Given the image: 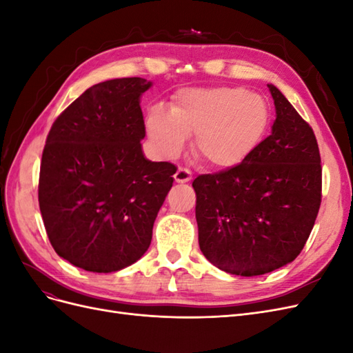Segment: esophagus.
<instances>
[{
  "label": "esophagus",
  "mask_w": 353,
  "mask_h": 353,
  "mask_svg": "<svg viewBox=\"0 0 353 353\" xmlns=\"http://www.w3.org/2000/svg\"><path fill=\"white\" fill-rule=\"evenodd\" d=\"M174 178H175L176 183L184 184V183H188V181L191 179V172H190L188 169H185V168H178Z\"/></svg>",
  "instance_id": "34e87169"
}]
</instances>
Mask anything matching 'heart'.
Masks as SVG:
<instances>
[{
  "label": "heart",
  "instance_id": "b5f03b06",
  "mask_svg": "<svg viewBox=\"0 0 353 353\" xmlns=\"http://www.w3.org/2000/svg\"><path fill=\"white\" fill-rule=\"evenodd\" d=\"M270 125L268 103L243 87L188 88L178 92L172 110L154 105L145 119L154 150L176 157L196 134V150L216 168H232L258 145Z\"/></svg>",
  "mask_w": 353,
  "mask_h": 353
}]
</instances>
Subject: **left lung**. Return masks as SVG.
Returning <instances> with one entry per match:
<instances>
[{"label":"left lung","instance_id":"8db88e82","mask_svg":"<svg viewBox=\"0 0 353 353\" xmlns=\"http://www.w3.org/2000/svg\"><path fill=\"white\" fill-rule=\"evenodd\" d=\"M268 88L276 114L271 135L237 166L193 181L200 250L216 268L241 276L293 262L321 205L312 128L279 88Z\"/></svg>","mask_w":353,"mask_h":353}]
</instances>
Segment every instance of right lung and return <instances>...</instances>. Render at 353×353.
<instances>
[{"instance_id":"right-lung-1","label":"right lung","mask_w":353,"mask_h":353,"mask_svg":"<svg viewBox=\"0 0 353 353\" xmlns=\"http://www.w3.org/2000/svg\"><path fill=\"white\" fill-rule=\"evenodd\" d=\"M152 82L92 85L63 112L42 152L38 200L60 258L91 272H116L152 243L153 223L174 183L175 165L150 162L140 108Z\"/></svg>"}]
</instances>
